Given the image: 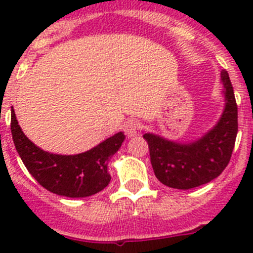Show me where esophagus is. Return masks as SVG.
Masks as SVG:
<instances>
[{
  "mask_svg": "<svg viewBox=\"0 0 253 253\" xmlns=\"http://www.w3.org/2000/svg\"><path fill=\"white\" fill-rule=\"evenodd\" d=\"M140 130V124L135 120H128V122L124 124V133L128 135V137H137Z\"/></svg>",
  "mask_w": 253,
  "mask_h": 253,
  "instance_id": "obj_1",
  "label": "esophagus"
}]
</instances>
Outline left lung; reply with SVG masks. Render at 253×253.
Instances as JSON below:
<instances>
[{"instance_id": "left-lung-1", "label": "left lung", "mask_w": 253, "mask_h": 253, "mask_svg": "<svg viewBox=\"0 0 253 253\" xmlns=\"http://www.w3.org/2000/svg\"><path fill=\"white\" fill-rule=\"evenodd\" d=\"M224 110L220 119L202 138L178 143L146 133L154 175L166 186L189 190L218 177L231 160L238 131V111L233 87L225 69L220 73Z\"/></svg>"}]
</instances>
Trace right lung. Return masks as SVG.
Segmentation results:
<instances>
[{"mask_svg":"<svg viewBox=\"0 0 253 253\" xmlns=\"http://www.w3.org/2000/svg\"><path fill=\"white\" fill-rule=\"evenodd\" d=\"M11 133L17 153L30 175L48 191L67 198H86L104 190L111 180L107 163L125 139L124 133L119 131L84 153H49L24 134L13 109Z\"/></svg>","mask_w":253,"mask_h":253,"instance_id":"1","label":"right lung"}]
</instances>
